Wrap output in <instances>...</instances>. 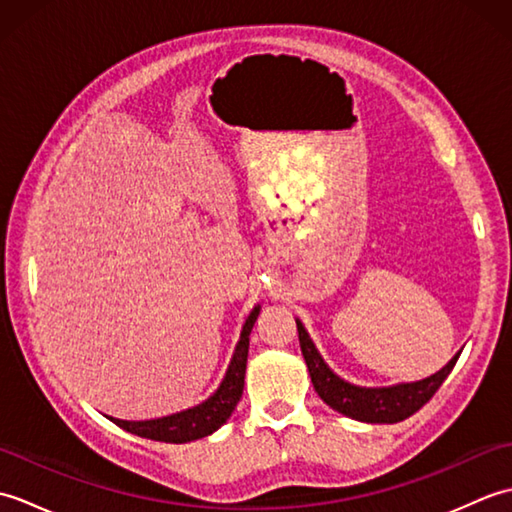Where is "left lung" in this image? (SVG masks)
I'll return each instance as SVG.
<instances>
[{
  "mask_svg": "<svg viewBox=\"0 0 512 512\" xmlns=\"http://www.w3.org/2000/svg\"><path fill=\"white\" fill-rule=\"evenodd\" d=\"M295 321H297L301 354L306 358L314 391H317L325 405H330L334 411L367 424H394L413 416V413H416L422 405H427L431 396L436 394L438 387L444 383V378L451 374L453 365L458 363L460 352H462L460 350L455 354L451 361L440 369V372L422 380L387 385V387H363V385L350 383V380L341 378L339 374H334L330 365L323 361L317 345H314V341L310 339L306 325H303L299 319Z\"/></svg>",
  "mask_w": 512,
  "mask_h": 512,
  "instance_id": "left-lung-1",
  "label": "left lung"
}]
</instances>
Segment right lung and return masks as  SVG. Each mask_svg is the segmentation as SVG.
Masks as SVG:
<instances>
[{
  "instance_id": "add662e5",
  "label": "right lung",
  "mask_w": 512,
  "mask_h": 512,
  "mask_svg": "<svg viewBox=\"0 0 512 512\" xmlns=\"http://www.w3.org/2000/svg\"><path fill=\"white\" fill-rule=\"evenodd\" d=\"M259 310H262L259 303L250 310V314L242 325V332H239V341L235 345L233 358L226 367V374L222 378L220 387H217L209 398L202 400L200 405L176 411L171 413V416L154 418V420H121L112 416H105V418L118 424L121 429L134 433V436L158 440V442L184 444V442H193V440L211 436L213 431L220 429L222 424L231 418L239 398H242L246 361H248V336L253 332Z\"/></svg>"
}]
</instances>
